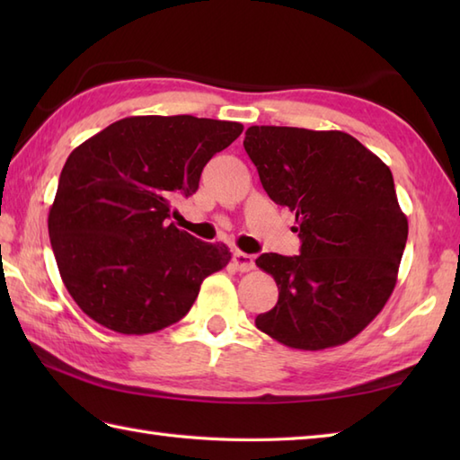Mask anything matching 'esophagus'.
I'll return each instance as SVG.
<instances>
[{
  "mask_svg": "<svg viewBox=\"0 0 460 460\" xmlns=\"http://www.w3.org/2000/svg\"><path fill=\"white\" fill-rule=\"evenodd\" d=\"M233 265H235V269L241 272H249L252 270V267H255V261H252V257L247 255V252L235 251L233 252Z\"/></svg>",
  "mask_w": 460,
  "mask_h": 460,
  "instance_id": "1",
  "label": "esophagus"
}]
</instances>
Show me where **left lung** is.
I'll return each instance as SVG.
<instances>
[{
	"label": "left lung",
	"mask_w": 460,
	"mask_h": 460,
	"mask_svg": "<svg viewBox=\"0 0 460 460\" xmlns=\"http://www.w3.org/2000/svg\"><path fill=\"white\" fill-rule=\"evenodd\" d=\"M245 152L269 198L296 215L300 255L262 252L279 302L255 324L296 349L358 336L392 296L407 243L392 170L340 130L251 126Z\"/></svg>",
	"instance_id": "8db88e82"
}]
</instances>
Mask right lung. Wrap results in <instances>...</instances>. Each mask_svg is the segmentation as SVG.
I'll return each instance as SVG.
<instances>
[{"label":"right lung","mask_w":460,"mask_h":460,"mask_svg":"<svg viewBox=\"0 0 460 460\" xmlns=\"http://www.w3.org/2000/svg\"><path fill=\"white\" fill-rule=\"evenodd\" d=\"M243 124L130 116L75 148L49 209V239L68 295L86 316L120 334H152L181 320L229 249L170 223L215 154ZM175 213V211H173Z\"/></svg>","instance_id":"1"}]
</instances>
